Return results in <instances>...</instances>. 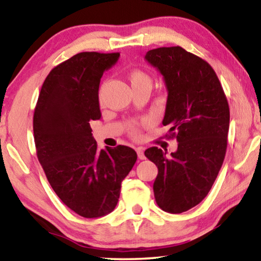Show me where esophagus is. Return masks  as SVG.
<instances>
[{
    "instance_id": "1",
    "label": "esophagus",
    "mask_w": 261,
    "mask_h": 261,
    "mask_svg": "<svg viewBox=\"0 0 261 261\" xmlns=\"http://www.w3.org/2000/svg\"><path fill=\"white\" fill-rule=\"evenodd\" d=\"M136 151H137V154H138V158L140 159V160H144V159H145V154H144V148H141V147H138V148H136Z\"/></svg>"
}]
</instances>
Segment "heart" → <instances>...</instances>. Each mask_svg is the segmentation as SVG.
<instances>
[{"instance_id": "heart-1", "label": "heart", "mask_w": 261, "mask_h": 261, "mask_svg": "<svg viewBox=\"0 0 261 261\" xmlns=\"http://www.w3.org/2000/svg\"><path fill=\"white\" fill-rule=\"evenodd\" d=\"M127 79H129L132 88L139 87L141 85H145V84H149V85H151V77H149V74L140 69L131 70V71L127 73ZM137 134H138V130H137V127L135 125H132L131 135L137 136Z\"/></svg>"}]
</instances>
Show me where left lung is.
<instances>
[{"instance_id":"left-lung-1","label":"left lung","mask_w":261,"mask_h":261,"mask_svg":"<svg viewBox=\"0 0 261 261\" xmlns=\"http://www.w3.org/2000/svg\"><path fill=\"white\" fill-rule=\"evenodd\" d=\"M145 59L165 79L168 99L162 124L168 138L178 141L167 156L149 147L145 156L158 167L153 184L161 210L178 214L197 206L208 194L227 151L229 105L213 68L182 47L148 50Z\"/></svg>"}]
</instances>
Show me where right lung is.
<instances>
[{
	"mask_svg": "<svg viewBox=\"0 0 261 261\" xmlns=\"http://www.w3.org/2000/svg\"><path fill=\"white\" fill-rule=\"evenodd\" d=\"M120 53L83 51L62 62L42 84L33 115L38 160L65 206L84 218L113 212L121 183L137 161L123 145L99 149L90 122L101 117L99 85Z\"/></svg>",
	"mask_w": 261,
	"mask_h": 261,
	"instance_id": "obj_1",
	"label": "right lung"
}]
</instances>
